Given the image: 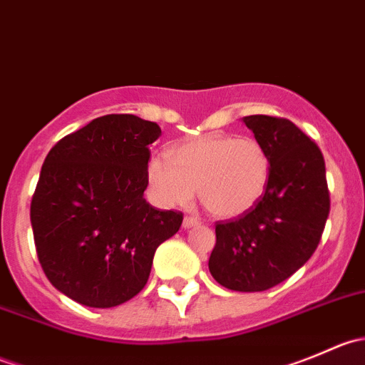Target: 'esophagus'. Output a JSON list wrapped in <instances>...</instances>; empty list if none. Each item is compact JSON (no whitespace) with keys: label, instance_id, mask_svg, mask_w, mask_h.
Instances as JSON below:
<instances>
[{"label":"esophagus","instance_id":"34e87169","mask_svg":"<svg viewBox=\"0 0 365 365\" xmlns=\"http://www.w3.org/2000/svg\"><path fill=\"white\" fill-rule=\"evenodd\" d=\"M194 226H200V220H197L196 217H185V219H183V227H185V230Z\"/></svg>","mask_w":365,"mask_h":365}]
</instances>
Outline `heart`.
Returning <instances> with one entry per match:
<instances>
[{"mask_svg": "<svg viewBox=\"0 0 365 365\" xmlns=\"http://www.w3.org/2000/svg\"><path fill=\"white\" fill-rule=\"evenodd\" d=\"M272 160L267 146L251 135L208 134L171 150V160L146 164L150 192L162 206H185L194 192L210 213L231 219L249 212L267 190Z\"/></svg>", "mask_w": 365, "mask_h": 365, "instance_id": "b5f03b06", "label": "heart"}]
</instances>
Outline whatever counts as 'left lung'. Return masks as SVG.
Masks as SVG:
<instances>
[{
	"label": "left lung",
	"mask_w": 365,
	"mask_h": 365,
	"mask_svg": "<svg viewBox=\"0 0 365 365\" xmlns=\"http://www.w3.org/2000/svg\"><path fill=\"white\" fill-rule=\"evenodd\" d=\"M244 123L267 146L270 182L238 219L215 224L208 268L233 292H264L307 263L330 212L325 159L311 138L286 118L252 114Z\"/></svg>",
	"instance_id": "8db88e82"
}]
</instances>
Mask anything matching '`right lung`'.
Here are the masks:
<instances>
[{
	"label": "right lung",
	"instance_id": "obj_1",
	"mask_svg": "<svg viewBox=\"0 0 365 365\" xmlns=\"http://www.w3.org/2000/svg\"><path fill=\"white\" fill-rule=\"evenodd\" d=\"M159 135L153 121L106 114L47 153L29 210L33 238L46 277L72 300L98 309L130 300L157 247L182 226V212L143 196Z\"/></svg>",
	"mask_w": 365,
	"mask_h": 365
}]
</instances>
